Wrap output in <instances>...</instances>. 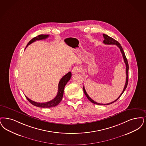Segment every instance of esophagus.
Returning a JSON list of instances; mask_svg holds the SVG:
<instances>
[{"mask_svg": "<svg viewBox=\"0 0 146 146\" xmlns=\"http://www.w3.org/2000/svg\"><path fill=\"white\" fill-rule=\"evenodd\" d=\"M80 70V67H79L78 66H76V67H74L72 70V72L73 74H76L78 72H79Z\"/></svg>", "mask_w": 146, "mask_h": 146, "instance_id": "esophagus-1", "label": "esophagus"}]
</instances>
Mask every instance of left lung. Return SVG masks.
I'll list each match as a JSON object with an SVG mask.
<instances>
[{
  "mask_svg": "<svg viewBox=\"0 0 146 146\" xmlns=\"http://www.w3.org/2000/svg\"><path fill=\"white\" fill-rule=\"evenodd\" d=\"M103 37L104 38V40L103 41V43L105 44H115V45H116L117 47H118L121 50V52L122 54L123 58L124 59V61L125 64V66H126V82H125V86H124V88H123V90L122 92L121 93V94H120V96L117 98V99H116L115 100L113 101L112 102L110 103H108V104H100V103H98L97 102H96L95 101H94L93 99H91L88 95L85 88H84V86L83 87V90H84V92L85 94L86 95V96L87 97L88 99L92 103L95 104H97V105H109V104H111L112 103L115 102L116 101H117L118 99L119 98V97L122 96V94H123L124 91H125V90L126 89V88L127 87V85H128V70H129V65L128 62V61H127V59L126 58V56H125V53L123 51V49L122 47L121 46V44L119 43V42H118L116 40H115V39L112 38L111 37L109 36L108 35H106V34H103Z\"/></svg>",
  "mask_w": 146,
  "mask_h": 146,
  "instance_id": "1",
  "label": "left lung"
}]
</instances>
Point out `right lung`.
<instances>
[{"instance_id": "obj_1", "label": "right lung", "mask_w": 146, "mask_h": 146, "mask_svg": "<svg viewBox=\"0 0 146 146\" xmlns=\"http://www.w3.org/2000/svg\"><path fill=\"white\" fill-rule=\"evenodd\" d=\"M49 37L48 35H40L35 37H34L33 39H31L29 42L27 44L26 47H28L31 43L33 42H35L37 40H44ZM72 76V73L70 72H69L68 73H67L66 75H64L60 80L58 85V92L56 96L54 99L46 103H37L34 102L29 98H28L27 97H26L27 99L29 102L30 103L34 105L35 106H37L39 108H49L54 107L56 105H58L60 103L61 100L62 99V97L64 95V88L66 84L70 80V78Z\"/></svg>"}]
</instances>
